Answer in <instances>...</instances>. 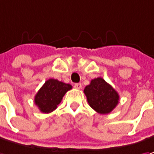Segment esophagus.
Here are the masks:
<instances>
[{"mask_svg": "<svg viewBox=\"0 0 154 154\" xmlns=\"http://www.w3.org/2000/svg\"><path fill=\"white\" fill-rule=\"evenodd\" d=\"M74 87H75L76 89H77V90H80V89L82 88V84H79V83H78V84H74Z\"/></svg>", "mask_w": 154, "mask_h": 154, "instance_id": "1", "label": "esophagus"}]
</instances>
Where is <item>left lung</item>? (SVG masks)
Wrapping results in <instances>:
<instances>
[{
  "label": "left lung",
  "instance_id": "obj_1",
  "mask_svg": "<svg viewBox=\"0 0 154 154\" xmlns=\"http://www.w3.org/2000/svg\"><path fill=\"white\" fill-rule=\"evenodd\" d=\"M84 92L90 107L102 115L110 113L119 103L118 93L102 77L92 79Z\"/></svg>",
  "mask_w": 154,
  "mask_h": 154
}]
</instances>
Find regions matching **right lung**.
<instances>
[{"mask_svg": "<svg viewBox=\"0 0 154 154\" xmlns=\"http://www.w3.org/2000/svg\"><path fill=\"white\" fill-rule=\"evenodd\" d=\"M71 89L70 84L50 78L37 92L34 103L42 113L48 114L57 109L65 93Z\"/></svg>", "mask_w": 154, "mask_h": 154, "instance_id": "obj_1", "label": "right lung"}]
</instances>
